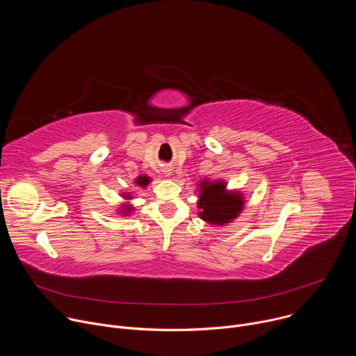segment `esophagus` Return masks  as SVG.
<instances>
[{
    "label": "esophagus",
    "instance_id": "1",
    "mask_svg": "<svg viewBox=\"0 0 356 356\" xmlns=\"http://www.w3.org/2000/svg\"><path fill=\"white\" fill-rule=\"evenodd\" d=\"M172 175V172H169V170H166V176H170Z\"/></svg>",
    "mask_w": 356,
    "mask_h": 356
}]
</instances>
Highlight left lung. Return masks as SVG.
<instances>
[{"label":"left lung","instance_id":"8db88e82","mask_svg":"<svg viewBox=\"0 0 356 356\" xmlns=\"http://www.w3.org/2000/svg\"><path fill=\"white\" fill-rule=\"evenodd\" d=\"M198 217L214 227H222L239 217L245 207V197L239 190H228L224 180L204 179L197 184Z\"/></svg>","mask_w":356,"mask_h":356}]
</instances>
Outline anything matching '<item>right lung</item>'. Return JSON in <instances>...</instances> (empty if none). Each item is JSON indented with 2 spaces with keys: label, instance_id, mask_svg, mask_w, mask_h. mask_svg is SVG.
<instances>
[{
  "label": "right lung",
  "instance_id": "obj_1",
  "mask_svg": "<svg viewBox=\"0 0 356 356\" xmlns=\"http://www.w3.org/2000/svg\"><path fill=\"white\" fill-rule=\"evenodd\" d=\"M152 181V179L149 177V176H146V175H143V176H138L136 179H135V181H134V184L135 186H138V187H142V188H145V187H147L149 186V183ZM121 197L124 198V202H121V206H120V210H118V213L121 214V216H131L132 214V211L135 210L134 209V206L131 204V200H132V195H131V193H121Z\"/></svg>",
  "mask_w": 356,
  "mask_h": 356
}]
</instances>
